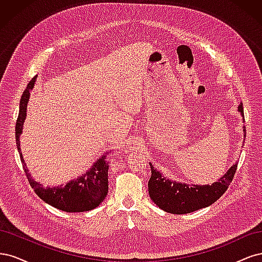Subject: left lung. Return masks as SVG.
<instances>
[{
	"label": "left lung",
	"mask_w": 262,
	"mask_h": 262,
	"mask_svg": "<svg viewBox=\"0 0 262 262\" xmlns=\"http://www.w3.org/2000/svg\"><path fill=\"white\" fill-rule=\"evenodd\" d=\"M238 112L244 118L243 104L238 106ZM246 136V129L244 128ZM235 163L219 181L210 185H188L166 179L162 173L149 163L152 176L148 180V193L153 202L162 210L172 214L191 213L202 208H207L220 199L226 191L234 178L237 169Z\"/></svg>",
	"instance_id": "8db88e82"
}]
</instances>
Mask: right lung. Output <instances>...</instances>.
Returning <instances> with one entry per match:
<instances>
[{"label":"right lung","instance_id":"add662e5","mask_svg":"<svg viewBox=\"0 0 262 262\" xmlns=\"http://www.w3.org/2000/svg\"><path fill=\"white\" fill-rule=\"evenodd\" d=\"M34 76L28 83L27 89L24 91L19 102V114L15 126V138L16 145L23 163V168L26 172L29 184L35 190L36 194L46 203L52 205L64 212H85L91 211L104 201L108 193V168L109 164L106 162V156H101L98 161L93 165V167L87 170L83 176L77 179L71 180L64 186L59 187H43L33 177L26 167L25 161L20 152L19 136L23 130V124L26 119L27 104L30 96V91L34 89L36 82Z\"/></svg>","mask_w":262,"mask_h":262}]
</instances>
